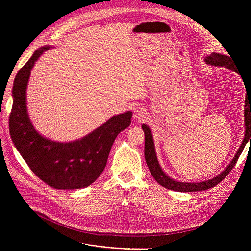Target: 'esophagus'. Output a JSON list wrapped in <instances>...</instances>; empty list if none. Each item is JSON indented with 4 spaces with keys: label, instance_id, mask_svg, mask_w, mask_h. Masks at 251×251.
Masks as SVG:
<instances>
[{
    "label": "esophagus",
    "instance_id": "1",
    "mask_svg": "<svg viewBox=\"0 0 251 251\" xmlns=\"http://www.w3.org/2000/svg\"><path fill=\"white\" fill-rule=\"evenodd\" d=\"M147 116V111L143 105H137L134 110V118L136 120H143Z\"/></svg>",
    "mask_w": 251,
    "mask_h": 251
}]
</instances>
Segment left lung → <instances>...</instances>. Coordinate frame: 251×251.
<instances>
[{"label": "left lung", "mask_w": 251, "mask_h": 251, "mask_svg": "<svg viewBox=\"0 0 251 251\" xmlns=\"http://www.w3.org/2000/svg\"><path fill=\"white\" fill-rule=\"evenodd\" d=\"M204 60L207 65L215 66V67H224V68H227V69H230L232 71H235L237 73H240L238 68H235V64L233 63V59L231 56L223 55V54H220V53L212 52L211 54H208L205 56ZM241 76H242V74H241ZM243 81H244V79H243ZM244 121H245L244 139H243L241 146L237 151V154L234 155L230 163L227 165L225 170L220 173L218 176L211 178L209 180H206V181H202V182H180V181H176L173 178L169 177L168 175L164 173V171L161 169L160 164H159L157 155H156L153 134H151V128L149 127L148 125L142 124L141 126H142V130L144 132V157H146V161H147V164L149 166V170L151 174V176L155 178V180L161 186L168 188V189H171V191H175V192H181V193L200 192V191H205V189H208V188L216 186L232 170L234 164L237 163L243 150H244L247 141H249V139L251 141V91L250 92H247V95L245 98Z\"/></svg>", "instance_id": "obj_1"}]
</instances>
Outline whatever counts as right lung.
Listing matches in <instances>:
<instances>
[{
  "instance_id": "obj_1",
  "label": "right lung",
  "mask_w": 251,
  "mask_h": 251,
  "mask_svg": "<svg viewBox=\"0 0 251 251\" xmlns=\"http://www.w3.org/2000/svg\"><path fill=\"white\" fill-rule=\"evenodd\" d=\"M50 48L37 49L14 78L10 135L23 159L45 183L56 189L87 187L104 170L113 142L130 126L132 112L111 117L93 132L74 141L59 142L42 136L29 118L26 91L36 60Z\"/></svg>"
}]
</instances>
